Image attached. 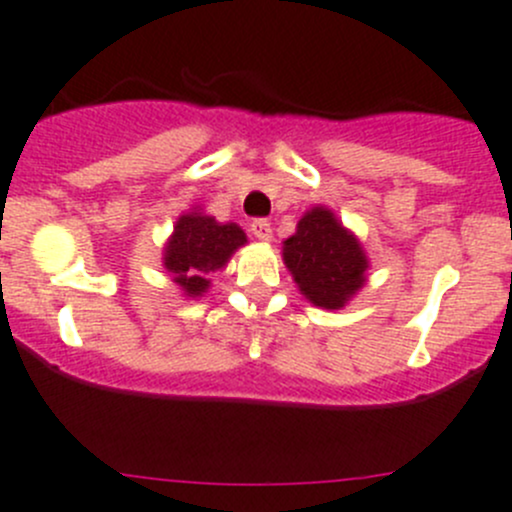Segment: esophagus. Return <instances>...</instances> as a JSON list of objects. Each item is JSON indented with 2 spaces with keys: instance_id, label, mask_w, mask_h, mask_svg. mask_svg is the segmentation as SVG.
<instances>
[{
  "instance_id": "obj_1",
  "label": "esophagus",
  "mask_w": 512,
  "mask_h": 512,
  "mask_svg": "<svg viewBox=\"0 0 512 512\" xmlns=\"http://www.w3.org/2000/svg\"><path fill=\"white\" fill-rule=\"evenodd\" d=\"M251 234L256 236L258 241H271L273 239V229L266 219H256L251 221Z\"/></svg>"
}]
</instances>
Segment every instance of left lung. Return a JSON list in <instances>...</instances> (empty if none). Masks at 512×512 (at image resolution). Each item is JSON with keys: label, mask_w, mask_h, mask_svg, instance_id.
<instances>
[{"label": "left lung", "mask_w": 512, "mask_h": 512, "mask_svg": "<svg viewBox=\"0 0 512 512\" xmlns=\"http://www.w3.org/2000/svg\"><path fill=\"white\" fill-rule=\"evenodd\" d=\"M283 263L298 291L328 311L346 306L366 283L368 258L361 241L323 206L306 211L296 234L283 241Z\"/></svg>", "instance_id": "left-lung-1"}]
</instances>
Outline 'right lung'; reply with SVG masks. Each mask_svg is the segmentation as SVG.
Here are the masks:
<instances>
[{"label":"right lung","mask_w":512,"mask_h":512,"mask_svg":"<svg viewBox=\"0 0 512 512\" xmlns=\"http://www.w3.org/2000/svg\"><path fill=\"white\" fill-rule=\"evenodd\" d=\"M244 244L246 234L241 226L219 224L214 216L194 209L174 224V234L164 246V268L184 296H204L209 291V273L224 268Z\"/></svg>","instance_id":"1"}]
</instances>
